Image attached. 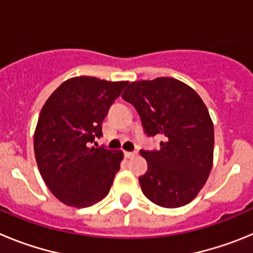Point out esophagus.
Masks as SVG:
<instances>
[{
    "instance_id": "obj_1",
    "label": "esophagus",
    "mask_w": 253,
    "mask_h": 253,
    "mask_svg": "<svg viewBox=\"0 0 253 253\" xmlns=\"http://www.w3.org/2000/svg\"><path fill=\"white\" fill-rule=\"evenodd\" d=\"M135 156V152H124V157L125 158H131Z\"/></svg>"
}]
</instances>
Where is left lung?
<instances>
[{
	"mask_svg": "<svg viewBox=\"0 0 253 253\" xmlns=\"http://www.w3.org/2000/svg\"><path fill=\"white\" fill-rule=\"evenodd\" d=\"M138 111L148 137L162 138L158 151H144L148 169L143 194L163 208L193 202L213 166L214 126L202 97L171 77L131 82L122 95Z\"/></svg>",
	"mask_w": 253,
	"mask_h": 253,
	"instance_id": "obj_1",
	"label": "left lung"
}]
</instances>
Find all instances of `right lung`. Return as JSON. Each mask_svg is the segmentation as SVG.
I'll list each match as a JSON object with an SVG mask.
<instances>
[{"label": "right lung", "instance_id": "1", "mask_svg": "<svg viewBox=\"0 0 253 253\" xmlns=\"http://www.w3.org/2000/svg\"><path fill=\"white\" fill-rule=\"evenodd\" d=\"M128 81L110 82L81 76L69 78L49 96L40 111L34 152L40 175L66 205L86 208L110 191L122 151L97 146L102 120Z\"/></svg>", "mask_w": 253, "mask_h": 253}]
</instances>
